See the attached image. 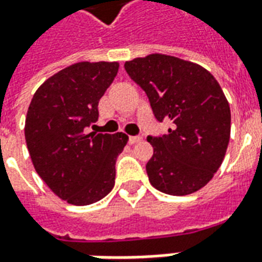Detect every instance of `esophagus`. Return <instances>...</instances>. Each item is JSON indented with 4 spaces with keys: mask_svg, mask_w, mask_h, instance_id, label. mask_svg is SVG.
Returning a JSON list of instances; mask_svg holds the SVG:
<instances>
[{
    "mask_svg": "<svg viewBox=\"0 0 262 262\" xmlns=\"http://www.w3.org/2000/svg\"><path fill=\"white\" fill-rule=\"evenodd\" d=\"M141 140H143V139H141V137H139V136L129 137V143H130V144H137V143H140Z\"/></svg>",
    "mask_w": 262,
    "mask_h": 262,
    "instance_id": "esophagus-1",
    "label": "esophagus"
}]
</instances>
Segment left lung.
<instances>
[{"label":"left lung","instance_id":"8db88e82","mask_svg":"<svg viewBox=\"0 0 262 262\" xmlns=\"http://www.w3.org/2000/svg\"><path fill=\"white\" fill-rule=\"evenodd\" d=\"M127 75L146 92L160 122L172 127L148 137L154 154L146 169L157 190L186 195L204 187L222 164L230 139V108L220 83L194 62L150 54L125 62Z\"/></svg>","mask_w":262,"mask_h":262}]
</instances>
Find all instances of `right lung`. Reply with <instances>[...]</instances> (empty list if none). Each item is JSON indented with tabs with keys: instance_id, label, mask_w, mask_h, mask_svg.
<instances>
[{
	"instance_id": "right-lung-1",
	"label": "right lung",
	"mask_w": 262,
	"mask_h": 262,
	"mask_svg": "<svg viewBox=\"0 0 262 262\" xmlns=\"http://www.w3.org/2000/svg\"><path fill=\"white\" fill-rule=\"evenodd\" d=\"M118 62H77L48 77L29 105L25 139L34 169L54 194L73 205L104 199L115 185L116 157L125 133L86 135Z\"/></svg>"
}]
</instances>
